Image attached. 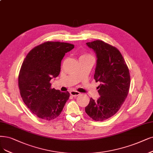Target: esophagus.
Masks as SVG:
<instances>
[{"label": "esophagus", "instance_id": "obj_1", "mask_svg": "<svg viewBox=\"0 0 153 153\" xmlns=\"http://www.w3.org/2000/svg\"><path fill=\"white\" fill-rule=\"evenodd\" d=\"M70 94H71V95H72V97H77V96L81 94V93L79 92H78L77 91H74V90H72V91H71L70 92Z\"/></svg>", "mask_w": 153, "mask_h": 153}]
</instances>
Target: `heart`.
<instances>
[{
  "instance_id": "1",
  "label": "heart",
  "mask_w": 153,
  "mask_h": 153,
  "mask_svg": "<svg viewBox=\"0 0 153 153\" xmlns=\"http://www.w3.org/2000/svg\"><path fill=\"white\" fill-rule=\"evenodd\" d=\"M89 55H82L81 56H88Z\"/></svg>"
}]
</instances>
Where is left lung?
I'll list each match as a JSON object with an SVG mask.
<instances>
[{
	"instance_id": "8db88e82",
	"label": "left lung",
	"mask_w": 153,
	"mask_h": 153,
	"mask_svg": "<svg viewBox=\"0 0 153 153\" xmlns=\"http://www.w3.org/2000/svg\"><path fill=\"white\" fill-rule=\"evenodd\" d=\"M96 54L94 79L100 82L98 87L100 97L90 98L85 108L88 115L95 121H103L114 115L127 97L131 77L128 67L117 48L103 41L86 43Z\"/></svg>"
}]
</instances>
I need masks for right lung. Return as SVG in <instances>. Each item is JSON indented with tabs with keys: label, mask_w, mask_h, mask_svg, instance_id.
<instances>
[{
	"label": "right lung",
	"mask_w": 153,
	"mask_h": 153,
	"mask_svg": "<svg viewBox=\"0 0 153 153\" xmlns=\"http://www.w3.org/2000/svg\"><path fill=\"white\" fill-rule=\"evenodd\" d=\"M74 45L47 42L33 48L22 63L18 78L20 94L30 111L43 120L59 117L69 93L51 88L50 80L60 72L61 61Z\"/></svg>",
	"instance_id": "1"
}]
</instances>
